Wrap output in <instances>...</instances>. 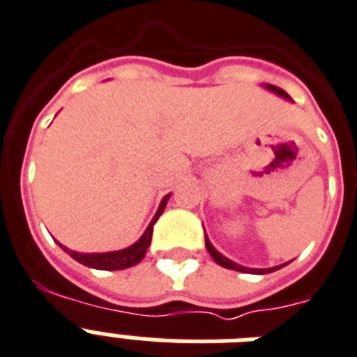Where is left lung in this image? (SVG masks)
Instances as JSON below:
<instances>
[{
    "label": "left lung",
    "instance_id": "8db88e82",
    "mask_svg": "<svg viewBox=\"0 0 357 357\" xmlns=\"http://www.w3.org/2000/svg\"><path fill=\"white\" fill-rule=\"evenodd\" d=\"M266 88L269 89V91H275L277 95H280V97L284 98H289V95L284 91V89L277 88V86H271V84H266ZM205 248H207V251L211 253V257L214 259V262L220 264V266H224V268L227 269H234V271H242V273H255V275H266V273H271V271H277V269H280L282 266H275V268H268V269H251V268H244V266H240V264L233 262V260H229L227 257H224L222 253H218L216 249L213 248V244L208 242V238L205 236Z\"/></svg>",
    "mask_w": 357,
    "mask_h": 357
}]
</instances>
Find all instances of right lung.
<instances>
[{"mask_svg":"<svg viewBox=\"0 0 357 357\" xmlns=\"http://www.w3.org/2000/svg\"><path fill=\"white\" fill-rule=\"evenodd\" d=\"M170 198L169 196H165L161 205H159L158 213L153 216V220L150 222V225L146 227L144 234L141 238L135 242L133 245L126 249H121V251H109V253H77V251H71L68 249L66 245L58 244L60 248L69 253L73 257L77 262L84 264V266H88V268H93V269H106V271H113V269H126V268H132L135 264H139L143 260L144 253H146V249H149L150 242H152V231H153V224L158 222V218L163 214L165 211V205H167V199Z\"/></svg>","mask_w":357,"mask_h":357,"instance_id":"right-lung-1","label":"right lung"}]
</instances>
